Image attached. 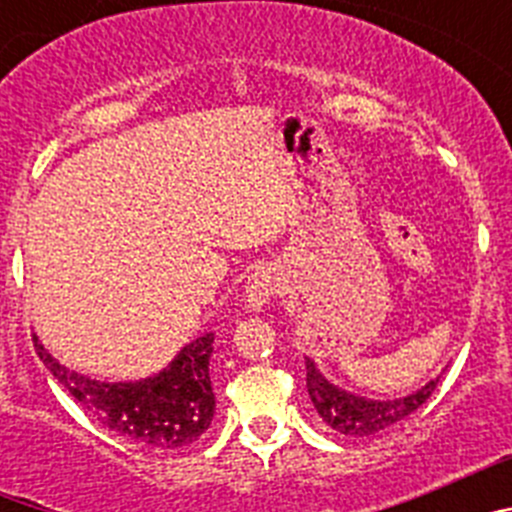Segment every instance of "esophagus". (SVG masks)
<instances>
[{
    "mask_svg": "<svg viewBox=\"0 0 512 512\" xmlns=\"http://www.w3.org/2000/svg\"><path fill=\"white\" fill-rule=\"evenodd\" d=\"M279 289V274L271 266H256V269L248 274V282H246V307L251 312H261L269 300L277 295Z\"/></svg>",
    "mask_w": 512,
    "mask_h": 512,
    "instance_id": "esophagus-1",
    "label": "esophagus"
}]
</instances>
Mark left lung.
<instances>
[{"label": "left lung", "mask_w": 512, "mask_h": 512, "mask_svg": "<svg viewBox=\"0 0 512 512\" xmlns=\"http://www.w3.org/2000/svg\"><path fill=\"white\" fill-rule=\"evenodd\" d=\"M305 369L307 395H310L315 413L320 415V420L328 425L330 431L354 438L374 436V433H382L390 425L400 423L402 418H408L410 413H415L431 397V392L436 390L438 384V377H433L420 390L410 392L405 397L374 400V397L356 395V392H348L338 387L336 382H330L310 356H305Z\"/></svg>", "instance_id": "obj_1"}]
</instances>
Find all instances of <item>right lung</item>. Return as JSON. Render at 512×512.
Masks as SVG:
<instances>
[{"mask_svg":"<svg viewBox=\"0 0 512 512\" xmlns=\"http://www.w3.org/2000/svg\"><path fill=\"white\" fill-rule=\"evenodd\" d=\"M215 333L194 338L158 374L130 382H99L63 366L33 336L45 369L97 423L143 449H182L210 428L215 392L210 359Z\"/></svg>","mask_w":512,"mask_h":512,"instance_id":"right-lung-1","label":"right lung"}]
</instances>
